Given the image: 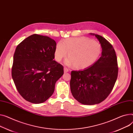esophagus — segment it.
<instances>
[{
	"mask_svg": "<svg viewBox=\"0 0 133 133\" xmlns=\"http://www.w3.org/2000/svg\"><path fill=\"white\" fill-rule=\"evenodd\" d=\"M64 73H67L69 71V69L67 68H66V67H64Z\"/></svg>",
	"mask_w": 133,
	"mask_h": 133,
	"instance_id": "obj_1",
	"label": "esophagus"
}]
</instances>
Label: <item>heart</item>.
Wrapping results in <instances>:
<instances>
[{
    "label": "heart",
    "mask_w": 133,
    "mask_h": 133,
    "mask_svg": "<svg viewBox=\"0 0 133 133\" xmlns=\"http://www.w3.org/2000/svg\"><path fill=\"white\" fill-rule=\"evenodd\" d=\"M68 56L64 61L67 66H74L77 69H85L92 66L101 54L100 44L90 38L80 37L67 38L57 43L55 48V60L60 62Z\"/></svg>",
    "instance_id": "1"
}]
</instances>
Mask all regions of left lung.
<instances>
[{
	"instance_id": "1",
	"label": "left lung",
	"mask_w": 133,
	"mask_h": 133,
	"mask_svg": "<svg viewBox=\"0 0 133 133\" xmlns=\"http://www.w3.org/2000/svg\"><path fill=\"white\" fill-rule=\"evenodd\" d=\"M99 42L102 49L99 59L89 68L72 71L70 90L74 98L84 105L99 104L112 91L118 77L116 52L107 39L90 33Z\"/></svg>"
}]
</instances>
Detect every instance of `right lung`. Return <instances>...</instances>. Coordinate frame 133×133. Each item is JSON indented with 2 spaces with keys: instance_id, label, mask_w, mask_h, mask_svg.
Wrapping results in <instances>:
<instances>
[{
  "instance_id": "add662e5",
  "label": "right lung",
  "mask_w": 133,
  "mask_h": 133,
  "mask_svg": "<svg viewBox=\"0 0 133 133\" xmlns=\"http://www.w3.org/2000/svg\"><path fill=\"white\" fill-rule=\"evenodd\" d=\"M56 46L54 39L34 34L16 48L12 76L17 91L26 101L42 103L54 92L56 82L64 74L63 66L54 60Z\"/></svg>"
}]
</instances>
